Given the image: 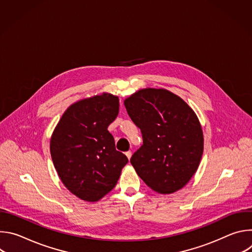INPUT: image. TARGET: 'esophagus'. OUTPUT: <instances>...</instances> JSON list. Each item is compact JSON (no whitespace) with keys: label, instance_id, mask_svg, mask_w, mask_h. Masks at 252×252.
Listing matches in <instances>:
<instances>
[{"label":"esophagus","instance_id":"esophagus-1","mask_svg":"<svg viewBox=\"0 0 252 252\" xmlns=\"http://www.w3.org/2000/svg\"><path fill=\"white\" fill-rule=\"evenodd\" d=\"M126 158H127L128 159H130V158H131V152H130V151L126 152Z\"/></svg>","mask_w":252,"mask_h":252}]
</instances>
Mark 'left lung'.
I'll return each mask as SVG.
<instances>
[{"mask_svg": "<svg viewBox=\"0 0 252 252\" xmlns=\"http://www.w3.org/2000/svg\"><path fill=\"white\" fill-rule=\"evenodd\" d=\"M125 106L142 134V146L130 158L138 176L158 193L183 189L197 170L203 153L195 113L164 89L139 90L125 99Z\"/></svg>", "mask_w": 252, "mask_h": 252, "instance_id": "left-lung-1", "label": "left lung"}]
</instances>
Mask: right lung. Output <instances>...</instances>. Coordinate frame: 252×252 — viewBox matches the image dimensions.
Here are the masks:
<instances>
[{"label": "right lung", "instance_id": "add662e5", "mask_svg": "<svg viewBox=\"0 0 252 252\" xmlns=\"http://www.w3.org/2000/svg\"><path fill=\"white\" fill-rule=\"evenodd\" d=\"M119 109V97L112 94L81 99L67 107L52 134L51 156L61 181L85 201L109 193L128 161L107 130Z\"/></svg>", "mask_w": 252, "mask_h": 252}]
</instances>
